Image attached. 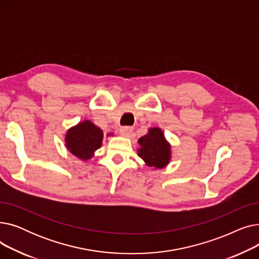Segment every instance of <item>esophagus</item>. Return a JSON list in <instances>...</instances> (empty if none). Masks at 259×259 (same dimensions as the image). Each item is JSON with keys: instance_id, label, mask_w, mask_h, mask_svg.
<instances>
[{"instance_id": "esophagus-1", "label": "esophagus", "mask_w": 259, "mask_h": 259, "mask_svg": "<svg viewBox=\"0 0 259 259\" xmlns=\"http://www.w3.org/2000/svg\"><path fill=\"white\" fill-rule=\"evenodd\" d=\"M132 130H133V128H132V127H130V126L120 127V129H119V133H120L121 137H125V138H127V137H129L130 133L132 132Z\"/></svg>"}]
</instances>
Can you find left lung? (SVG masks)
I'll return each mask as SVG.
<instances>
[{
	"mask_svg": "<svg viewBox=\"0 0 259 259\" xmlns=\"http://www.w3.org/2000/svg\"><path fill=\"white\" fill-rule=\"evenodd\" d=\"M141 146L138 155L146 165L155 169L165 168L171 159V145L165 139L159 128H150L148 133L139 140Z\"/></svg>",
	"mask_w": 259,
	"mask_h": 259,
	"instance_id": "8db88e82",
	"label": "left lung"
}]
</instances>
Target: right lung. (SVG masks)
Wrapping results in <instances>:
<instances>
[{"label":"right lung","mask_w":259,"mask_h":259,"mask_svg":"<svg viewBox=\"0 0 259 259\" xmlns=\"http://www.w3.org/2000/svg\"><path fill=\"white\" fill-rule=\"evenodd\" d=\"M109 135H112L109 133ZM104 133L101 128L86 119L67 131L65 143L68 150L81 160L91 158L102 146Z\"/></svg>","instance_id":"add662e5"}]
</instances>
